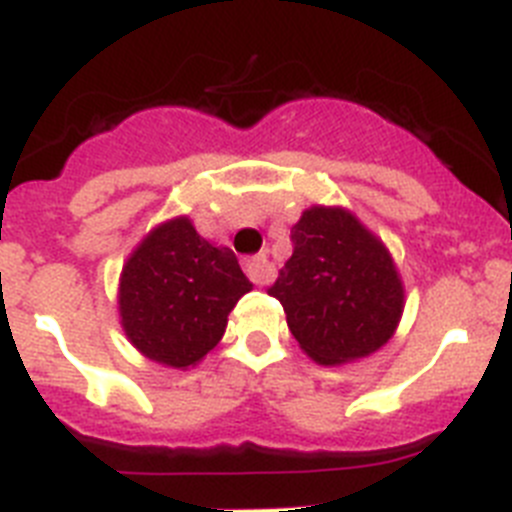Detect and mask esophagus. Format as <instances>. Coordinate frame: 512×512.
<instances>
[{"instance_id": "esophagus-1", "label": "esophagus", "mask_w": 512, "mask_h": 512, "mask_svg": "<svg viewBox=\"0 0 512 512\" xmlns=\"http://www.w3.org/2000/svg\"><path fill=\"white\" fill-rule=\"evenodd\" d=\"M246 274L251 277L253 284L264 287V284H269L271 279H274V266H271V261L261 253V256H253V259L246 261Z\"/></svg>"}]
</instances>
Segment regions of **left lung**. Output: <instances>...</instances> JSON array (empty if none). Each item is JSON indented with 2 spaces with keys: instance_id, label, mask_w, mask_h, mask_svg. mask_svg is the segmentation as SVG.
Masks as SVG:
<instances>
[{
  "instance_id": "left-lung-1",
  "label": "left lung",
  "mask_w": 512,
  "mask_h": 512,
  "mask_svg": "<svg viewBox=\"0 0 512 512\" xmlns=\"http://www.w3.org/2000/svg\"><path fill=\"white\" fill-rule=\"evenodd\" d=\"M295 253L269 289L302 354L320 366L366 359L405 310L400 269L374 230L341 205H310L292 225Z\"/></svg>"
}]
</instances>
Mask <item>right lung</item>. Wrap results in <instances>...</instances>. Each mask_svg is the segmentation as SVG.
I'll list each match as a JSON object with an SVG mask.
<instances>
[{"mask_svg": "<svg viewBox=\"0 0 512 512\" xmlns=\"http://www.w3.org/2000/svg\"><path fill=\"white\" fill-rule=\"evenodd\" d=\"M251 289L230 248L202 238L189 215L169 217L122 264V333L140 356L184 372L220 343L230 310Z\"/></svg>", "mask_w": 512, "mask_h": 512, "instance_id": "right-lung-1", "label": "right lung"}]
</instances>
